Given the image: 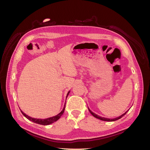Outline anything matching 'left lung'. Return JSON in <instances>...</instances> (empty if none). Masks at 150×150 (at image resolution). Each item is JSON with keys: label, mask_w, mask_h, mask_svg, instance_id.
Instances as JSON below:
<instances>
[{"label": "left lung", "mask_w": 150, "mask_h": 150, "mask_svg": "<svg viewBox=\"0 0 150 150\" xmlns=\"http://www.w3.org/2000/svg\"><path fill=\"white\" fill-rule=\"evenodd\" d=\"M88 110H89V112L91 113V115L93 116H94L95 117H96V118H98V119H99V120H103V121H116V120H119V119H120L121 117H122V116H125V115H126V113L127 112V111L126 112H125L123 115H122L121 116H119V117H116V118H114V119H109V118H106V117H101V116H98V115H96L95 114V113H94V112H93L91 111L88 108Z\"/></svg>", "instance_id": "8db88e82"}]
</instances>
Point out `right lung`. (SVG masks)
<instances>
[{"label":"right lung","mask_w":150,"mask_h":150,"mask_svg":"<svg viewBox=\"0 0 150 150\" xmlns=\"http://www.w3.org/2000/svg\"><path fill=\"white\" fill-rule=\"evenodd\" d=\"M69 91L68 92L67 94V97L68 96V94H69ZM65 105H66V103H65ZM65 105H64V109H63L62 111L59 113V114H58L57 115L55 116H53V117H49V118H47V119H45V120H40V119H35V118H33V117H31L28 115H26L24 112H22V111L21 112L22 113V115H23L26 118H28L29 120L33 121L34 122H35V123H38V124H39V125H50V124H52L54 122L56 121L57 120H58L60 118L61 116L63 115V113H64V109H65Z\"/></svg>","instance_id":"add662e5"}]
</instances>
